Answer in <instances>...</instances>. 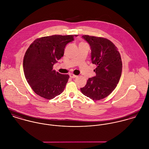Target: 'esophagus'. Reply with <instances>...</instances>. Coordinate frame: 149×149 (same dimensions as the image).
Masks as SVG:
<instances>
[{"label": "esophagus", "instance_id": "esophagus-1", "mask_svg": "<svg viewBox=\"0 0 149 149\" xmlns=\"http://www.w3.org/2000/svg\"><path fill=\"white\" fill-rule=\"evenodd\" d=\"M69 76H70V77H71V78H75V77H76L77 76H76V75H74V74H73V73H70L69 74Z\"/></svg>", "mask_w": 149, "mask_h": 149}]
</instances>
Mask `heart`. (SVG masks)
<instances>
[{
	"label": "heart",
	"instance_id": "b5f03b06",
	"mask_svg": "<svg viewBox=\"0 0 149 149\" xmlns=\"http://www.w3.org/2000/svg\"><path fill=\"white\" fill-rule=\"evenodd\" d=\"M81 43H84V42H81Z\"/></svg>",
	"mask_w": 149,
	"mask_h": 149
}]
</instances>
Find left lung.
Wrapping results in <instances>:
<instances>
[{
    "mask_svg": "<svg viewBox=\"0 0 149 149\" xmlns=\"http://www.w3.org/2000/svg\"><path fill=\"white\" fill-rule=\"evenodd\" d=\"M91 49L92 63L96 65V76L89 78L80 90L93 100L107 97L115 89L122 74V62L115 45L109 40L95 36H82Z\"/></svg>",
    "mask_w": 149,
    "mask_h": 149,
    "instance_id": "left-lung-1",
    "label": "left lung"
}]
</instances>
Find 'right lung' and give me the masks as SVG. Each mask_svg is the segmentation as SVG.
I'll return each mask as SVG.
<instances>
[{"mask_svg": "<svg viewBox=\"0 0 149 149\" xmlns=\"http://www.w3.org/2000/svg\"><path fill=\"white\" fill-rule=\"evenodd\" d=\"M77 35H53L36 39L26 50L23 63L25 78L33 91L47 100L64 91L69 76L53 69L64 54L66 44Z\"/></svg>", "mask_w": 149, "mask_h": 149, "instance_id": "right-lung-1", "label": "right lung"}]
</instances>
